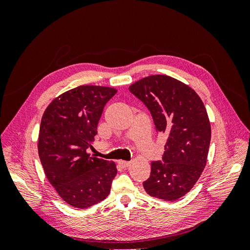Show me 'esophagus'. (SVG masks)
Masks as SVG:
<instances>
[{"label": "esophagus", "mask_w": 250, "mask_h": 250, "mask_svg": "<svg viewBox=\"0 0 250 250\" xmlns=\"http://www.w3.org/2000/svg\"><path fill=\"white\" fill-rule=\"evenodd\" d=\"M119 164H120L121 167L124 168V169L128 168V167H129V166H130V163H129V162H126V161H120Z\"/></svg>", "instance_id": "obj_1"}]
</instances>
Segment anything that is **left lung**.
Here are the masks:
<instances>
[{"mask_svg": "<svg viewBox=\"0 0 250 250\" xmlns=\"http://www.w3.org/2000/svg\"><path fill=\"white\" fill-rule=\"evenodd\" d=\"M129 90L148 107L156 130L167 135L163 161L151 163L144 188L175 201L191 191L207 165L211 131L206 106L192 87L167 75L143 78Z\"/></svg>", "mask_w": 250, "mask_h": 250, "instance_id": "8db88e82", "label": "left lung"}]
</instances>
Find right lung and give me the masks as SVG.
Wrapping results in <instances>:
<instances>
[{
    "instance_id": "obj_1",
    "label": "right lung",
    "mask_w": 250,
    "mask_h": 250,
    "mask_svg": "<svg viewBox=\"0 0 250 250\" xmlns=\"http://www.w3.org/2000/svg\"><path fill=\"white\" fill-rule=\"evenodd\" d=\"M117 89L80 85L59 95L44 110L39 134L40 160L49 183L71 207L87 208L110 192L116 164L89 156L105 104Z\"/></svg>"
}]
</instances>
